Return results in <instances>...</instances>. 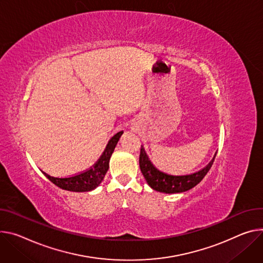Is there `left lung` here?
<instances>
[{
    "instance_id": "left-lung-1",
    "label": "left lung",
    "mask_w": 263,
    "mask_h": 263,
    "mask_svg": "<svg viewBox=\"0 0 263 263\" xmlns=\"http://www.w3.org/2000/svg\"><path fill=\"white\" fill-rule=\"evenodd\" d=\"M215 156L210 161V163L200 171L190 175L177 176V175H170L159 171L151 162L144 147L141 146L140 155H139V168L146 181L148 182V184L153 190L157 191V192H161L165 194L182 193V192H185V191H189L192 187H194L196 184H198L202 180V178L211 169Z\"/></svg>"
}]
</instances>
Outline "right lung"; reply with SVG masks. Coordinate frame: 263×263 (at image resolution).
I'll return each mask as SVG.
<instances>
[{
  "label": "right lung",
  "instance_id": "right-lung-1",
  "mask_svg": "<svg viewBox=\"0 0 263 263\" xmlns=\"http://www.w3.org/2000/svg\"><path fill=\"white\" fill-rule=\"evenodd\" d=\"M124 132L121 131L116 133L108 142V145L99 158V160L95 162L90 169L79 173L77 175L70 176V177H53L49 174H45V176L48 178L52 183L58 185L59 187L67 191H72V192H89L94 189H97L100 183L103 181L108 169H109V161L110 157L117 145V141L119 137L122 136Z\"/></svg>",
  "mask_w": 263,
  "mask_h": 263
}]
</instances>
